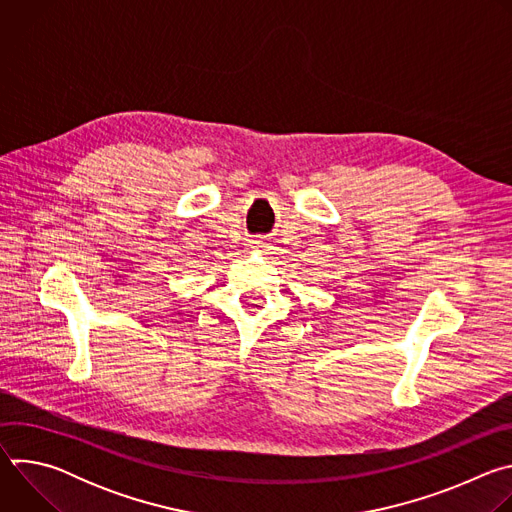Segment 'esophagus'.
<instances>
[{
	"instance_id": "1",
	"label": "esophagus",
	"mask_w": 512,
	"mask_h": 512,
	"mask_svg": "<svg viewBox=\"0 0 512 512\" xmlns=\"http://www.w3.org/2000/svg\"><path fill=\"white\" fill-rule=\"evenodd\" d=\"M251 247H253V249H259V247H263V243H261L259 239H255V241H251Z\"/></svg>"
}]
</instances>
